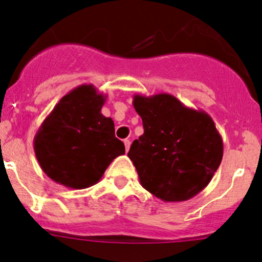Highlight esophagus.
<instances>
[{
	"instance_id": "34e87169",
	"label": "esophagus",
	"mask_w": 262,
	"mask_h": 262,
	"mask_svg": "<svg viewBox=\"0 0 262 262\" xmlns=\"http://www.w3.org/2000/svg\"><path fill=\"white\" fill-rule=\"evenodd\" d=\"M124 146H125V151H128L129 147H130V140H129V139H125L124 140Z\"/></svg>"
}]
</instances>
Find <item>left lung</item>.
I'll list each match as a JSON object with an SVG mask.
<instances>
[{"label": "left lung", "instance_id": "8db88e82", "mask_svg": "<svg viewBox=\"0 0 262 262\" xmlns=\"http://www.w3.org/2000/svg\"><path fill=\"white\" fill-rule=\"evenodd\" d=\"M144 134L128 157L141 186L164 202H184L207 187L223 160V139L203 110L187 107L167 93L134 95Z\"/></svg>", "mask_w": 262, "mask_h": 262}]
</instances>
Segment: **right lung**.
Segmentation results:
<instances>
[{"instance_id":"add662e5","label":"right lung","mask_w":262,"mask_h":262,"mask_svg":"<svg viewBox=\"0 0 262 262\" xmlns=\"http://www.w3.org/2000/svg\"><path fill=\"white\" fill-rule=\"evenodd\" d=\"M106 98L93 84L78 85L43 121L34 150L41 169L53 181L77 190L91 187L116 157L124 155L114 121L101 114Z\"/></svg>"}]
</instances>
